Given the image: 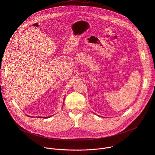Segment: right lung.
<instances>
[{
  "label": "right lung",
  "instance_id": "right-lung-1",
  "mask_svg": "<svg viewBox=\"0 0 155 155\" xmlns=\"http://www.w3.org/2000/svg\"><path fill=\"white\" fill-rule=\"evenodd\" d=\"M50 117H41V118H50Z\"/></svg>",
  "mask_w": 155,
  "mask_h": 155
}]
</instances>
